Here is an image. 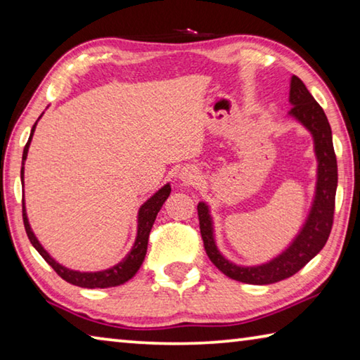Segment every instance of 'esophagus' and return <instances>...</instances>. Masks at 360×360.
<instances>
[{"mask_svg":"<svg viewBox=\"0 0 360 360\" xmlns=\"http://www.w3.org/2000/svg\"><path fill=\"white\" fill-rule=\"evenodd\" d=\"M179 181L182 182L184 186H191V184H195V181L198 179V174L197 172L192 167H187V168H182L181 173H179Z\"/></svg>","mask_w":360,"mask_h":360,"instance_id":"1","label":"esophagus"}]
</instances>
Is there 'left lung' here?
<instances>
[{
	"label": "left lung",
	"mask_w": 360,
	"mask_h": 360,
	"mask_svg": "<svg viewBox=\"0 0 360 360\" xmlns=\"http://www.w3.org/2000/svg\"><path fill=\"white\" fill-rule=\"evenodd\" d=\"M289 103L292 115L295 120L311 133L314 141V154L318 158V178H316L314 200L309 214L298 235L290 245L275 259L262 265H236L225 259L217 249L214 238V225L210 214V206L200 202L198 219L200 233H202L205 251L210 260L225 276L246 284H273L295 275L298 270L308 264L321 249L326 246L330 235L335 211V193L338 184L337 157L332 143V129L328 124L324 109L308 92L304 84L297 76L290 77Z\"/></svg>",
	"instance_id": "8db88e82"
}]
</instances>
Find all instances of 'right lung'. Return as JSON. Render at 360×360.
Masks as SVG:
<instances>
[{
  "instance_id": "right-lung-1",
  "label": "right lung",
  "mask_w": 360,
  "mask_h": 360,
  "mask_svg": "<svg viewBox=\"0 0 360 360\" xmlns=\"http://www.w3.org/2000/svg\"><path fill=\"white\" fill-rule=\"evenodd\" d=\"M41 117V115H39ZM38 124V122H36ZM36 124L33 125L32 133H30L28 143L25 144V149H23V155H22V169H20V179H22V186H23V165H25L27 155H28V148L30 143H32L33 133L36 129ZM169 192H172V186L165 184L162 188L152 195L149 200L141 205V208L138 211V231H136V240L135 245L131 246L130 252L125 255L122 262H119L117 265H114L108 270H101V271H77V270H71V268H66L62 264L51 257L44 248H42L41 243L36 238L32 227H30L28 222V216H27V210H25V202L22 200V211H23V225H25L28 240L32 245L34 246L36 251H38L42 259H44L49 265H51L53 270L57 271V275L60 278H63L66 283L79 285V288H87V289H105V288H114V285H120L129 281L133 276L136 275V271L139 270V266L143 265L146 252H148V241H149V233L152 225L155 222V217L158 214V211L165 203V200L169 197Z\"/></svg>"
}]
</instances>
